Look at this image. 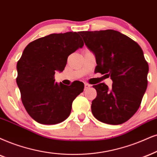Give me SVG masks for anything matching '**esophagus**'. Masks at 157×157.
<instances>
[{
  "label": "esophagus",
  "instance_id": "1",
  "mask_svg": "<svg viewBox=\"0 0 157 157\" xmlns=\"http://www.w3.org/2000/svg\"><path fill=\"white\" fill-rule=\"evenodd\" d=\"M90 86H91V85L87 84V83H85V84H84V89H85V90H87V89L90 88Z\"/></svg>",
  "mask_w": 157,
  "mask_h": 157
}]
</instances>
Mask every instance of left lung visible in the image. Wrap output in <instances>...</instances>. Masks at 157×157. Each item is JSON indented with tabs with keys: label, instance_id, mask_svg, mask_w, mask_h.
Returning <instances> with one entry per match:
<instances>
[{
	"label": "left lung",
	"instance_id": "obj_1",
	"mask_svg": "<svg viewBox=\"0 0 157 157\" xmlns=\"http://www.w3.org/2000/svg\"><path fill=\"white\" fill-rule=\"evenodd\" d=\"M85 45L95 56V73L111 77L113 84L93 85L97 97L92 112L101 122L124 123L138 111L147 89L148 65L136 42L113 30L79 33Z\"/></svg>",
	"mask_w": 157,
	"mask_h": 157
}]
</instances>
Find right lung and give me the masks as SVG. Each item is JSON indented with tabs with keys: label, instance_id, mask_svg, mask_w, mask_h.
Segmentation results:
<instances>
[{
	"label": "right lung",
	"instance_id": "obj_1",
	"mask_svg": "<svg viewBox=\"0 0 157 157\" xmlns=\"http://www.w3.org/2000/svg\"><path fill=\"white\" fill-rule=\"evenodd\" d=\"M84 46L75 32L53 33L30 42L17 62V84L29 115L42 124H56L69 117L73 101L84 91V83L67 86L55 82L67 57Z\"/></svg>",
	"mask_w": 157,
	"mask_h": 157
}]
</instances>
